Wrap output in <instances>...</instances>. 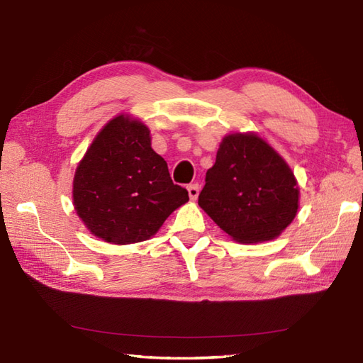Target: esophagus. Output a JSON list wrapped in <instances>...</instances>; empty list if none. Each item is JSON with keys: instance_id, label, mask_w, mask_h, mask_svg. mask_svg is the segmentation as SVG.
<instances>
[{"instance_id": "esophagus-1", "label": "esophagus", "mask_w": 363, "mask_h": 363, "mask_svg": "<svg viewBox=\"0 0 363 363\" xmlns=\"http://www.w3.org/2000/svg\"><path fill=\"white\" fill-rule=\"evenodd\" d=\"M199 191H200V188H199L197 183L189 184V186H188V194H189L191 200H196L199 197Z\"/></svg>"}]
</instances>
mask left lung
I'll use <instances>...</instances> for the list:
<instances>
[{
	"mask_svg": "<svg viewBox=\"0 0 363 363\" xmlns=\"http://www.w3.org/2000/svg\"><path fill=\"white\" fill-rule=\"evenodd\" d=\"M199 205L242 244L277 238L298 209L296 180L286 161L256 135L225 136L208 169Z\"/></svg>",
	"mask_w": 363,
	"mask_h": 363,
	"instance_id": "obj_1",
	"label": "left lung"
}]
</instances>
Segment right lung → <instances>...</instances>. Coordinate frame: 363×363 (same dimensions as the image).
Returning <instances> with one entry per match:
<instances>
[{"instance_id":"obj_1","label":"right lung","mask_w":363,"mask_h":363,"mask_svg":"<svg viewBox=\"0 0 363 363\" xmlns=\"http://www.w3.org/2000/svg\"><path fill=\"white\" fill-rule=\"evenodd\" d=\"M72 199L94 236L124 245L154 236L189 196L172 183L166 161L150 147L149 128L118 116L79 163Z\"/></svg>"}]
</instances>
